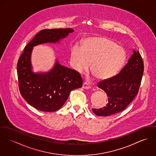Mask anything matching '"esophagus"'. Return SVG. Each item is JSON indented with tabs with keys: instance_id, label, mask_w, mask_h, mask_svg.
Returning <instances> with one entry per match:
<instances>
[{
	"instance_id": "1",
	"label": "esophagus",
	"mask_w": 156,
	"mask_h": 156,
	"mask_svg": "<svg viewBox=\"0 0 156 156\" xmlns=\"http://www.w3.org/2000/svg\"><path fill=\"white\" fill-rule=\"evenodd\" d=\"M91 86L87 82H84L83 84V88L84 89H89V88H91Z\"/></svg>"
}]
</instances>
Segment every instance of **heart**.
Instances as JSON below:
<instances>
[{"label":"heart","instance_id":"heart-1","mask_svg":"<svg viewBox=\"0 0 156 156\" xmlns=\"http://www.w3.org/2000/svg\"><path fill=\"white\" fill-rule=\"evenodd\" d=\"M126 59L124 48L101 37L84 39L81 48L75 46L71 53V62L76 71L81 73L87 70L91 63V72L100 80H106L115 76Z\"/></svg>","mask_w":156,"mask_h":156}]
</instances>
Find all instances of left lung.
Masks as SVG:
<instances>
[{"label":"left lung","instance_id":"1","mask_svg":"<svg viewBox=\"0 0 156 156\" xmlns=\"http://www.w3.org/2000/svg\"><path fill=\"white\" fill-rule=\"evenodd\" d=\"M143 73L142 57L139 51L133 50L128 63L117 75L97 85L106 93L108 103L103 108L92 109L94 114L108 116L123 111L138 94Z\"/></svg>","mask_w":156,"mask_h":156}]
</instances>
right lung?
<instances>
[{
  "instance_id": "obj_1",
  "label": "right lung",
  "mask_w": 156,
  "mask_h": 156,
  "mask_svg": "<svg viewBox=\"0 0 156 156\" xmlns=\"http://www.w3.org/2000/svg\"><path fill=\"white\" fill-rule=\"evenodd\" d=\"M73 31L68 28L45 29L38 32L25 47L17 63L20 93L31 106L43 112H56L66 102L71 91L83 85L80 73L62 66L58 61L48 73H35L31 70L33 48L44 43H56Z\"/></svg>"
}]
</instances>
